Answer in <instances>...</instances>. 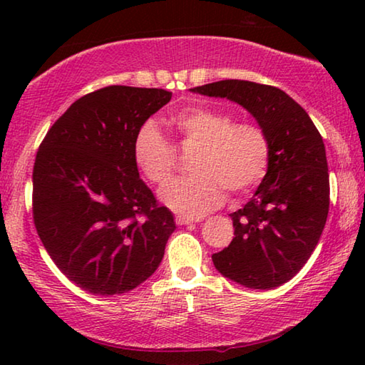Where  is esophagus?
<instances>
[{"mask_svg":"<svg viewBox=\"0 0 365 365\" xmlns=\"http://www.w3.org/2000/svg\"><path fill=\"white\" fill-rule=\"evenodd\" d=\"M175 222H177V225H190V224H193V222H200V219L187 217V215H175Z\"/></svg>","mask_w":365,"mask_h":365,"instance_id":"1","label":"esophagus"}]
</instances>
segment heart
<instances>
[{
	"instance_id": "b5f03b06",
	"label": "heart",
	"mask_w": 365,
	"mask_h": 365,
	"mask_svg": "<svg viewBox=\"0 0 365 365\" xmlns=\"http://www.w3.org/2000/svg\"><path fill=\"white\" fill-rule=\"evenodd\" d=\"M183 145H197L191 175L178 177L159 190V200L172 211L200 217L225 200V188L248 193L269 169L270 143L261 127L233 122L220 109L187 108L170 117ZM133 160L153 183H164L175 168V151L153 120L137 128L132 143Z\"/></svg>"
}]
</instances>
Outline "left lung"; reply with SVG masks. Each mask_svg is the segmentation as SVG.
Returning a JSON list of instances; mask_svg holds the SVG:
<instances>
[{"label": "left lung", "instance_id": "8db88e82", "mask_svg": "<svg viewBox=\"0 0 365 365\" xmlns=\"http://www.w3.org/2000/svg\"><path fill=\"white\" fill-rule=\"evenodd\" d=\"M190 91L243 106L267 133L270 160L255 196L230 214L235 238L212 255L214 267L238 285L272 289L304 267L330 205L324 140L285 91L246 80H220Z\"/></svg>", "mask_w": 365, "mask_h": 365}]
</instances>
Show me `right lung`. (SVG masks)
<instances>
[{
  "label": "right lung",
  "instance_id": "1",
  "mask_svg": "<svg viewBox=\"0 0 365 365\" xmlns=\"http://www.w3.org/2000/svg\"><path fill=\"white\" fill-rule=\"evenodd\" d=\"M170 98L160 88L96 90L71 104L36 153V232L58 269L91 294H122L150 279L175 230L132 154L137 128Z\"/></svg>",
  "mask_w": 365,
  "mask_h": 365
}]
</instances>
